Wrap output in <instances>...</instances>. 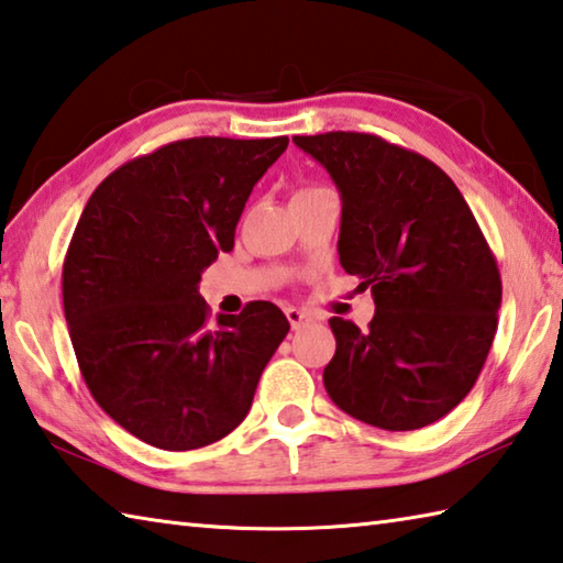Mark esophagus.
<instances>
[{
  "label": "esophagus",
  "instance_id": "obj_1",
  "mask_svg": "<svg viewBox=\"0 0 563 563\" xmlns=\"http://www.w3.org/2000/svg\"><path fill=\"white\" fill-rule=\"evenodd\" d=\"M285 314H288V322H290L292 330H300V327L310 322V314L298 310V308H288V310H285Z\"/></svg>",
  "mask_w": 563,
  "mask_h": 563
}]
</instances>
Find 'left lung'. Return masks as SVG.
<instances>
[{
	"label": "left lung",
	"mask_w": 563,
	"mask_h": 563,
	"mask_svg": "<svg viewBox=\"0 0 563 563\" xmlns=\"http://www.w3.org/2000/svg\"><path fill=\"white\" fill-rule=\"evenodd\" d=\"M342 194L340 263L372 288L369 330L332 317L324 388L356 421L416 431L475 386L503 280L463 194L418 152L366 132L295 135Z\"/></svg>",
	"instance_id": "obj_1"
}]
</instances>
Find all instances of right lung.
Wrapping results in <instances>:
<instances>
[{
  "mask_svg": "<svg viewBox=\"0 0 563 563\" xmlns=\"http://www.w3.org/2000/svg\"><path fill=\"white\" fill-rule=\"evenodd\" d=\"M288 137H191L98 184L64 261V312L86 386L162 451L229 435L290 330L273 302L209 322L203 268L233 249L251 191Z\"/></svg>",
  "mask_w": 563,
  "mask_h": 563,
  "instance_id": "add662e5",
  "label": "right lung"
}]
</instances>
